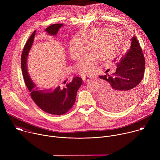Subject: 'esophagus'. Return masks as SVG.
I'll return each instance as SVG.
<instances>
[{"label": "esophagus", "instance_id": "1", "mask_svg": "<svg viewBox=\"0 0 160 160\" xmlns=\"http://www.w3.org/2000/svg\"><path fill=\"white\" fill-rule=\"evenodd\" d=\"M91 79H92V77H88V76H85V77H83V80L84 82H88Z\"/></svg>", "mask_w": 160, "mask_h": 160}]
</instances>
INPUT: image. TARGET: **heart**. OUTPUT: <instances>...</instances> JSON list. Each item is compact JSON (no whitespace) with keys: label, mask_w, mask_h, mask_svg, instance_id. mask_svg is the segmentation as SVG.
Returning <instances> with one entry per match:
<instances>
[{"label":"heart","mask_w":160,"mask_h":160,"mask_svg":"<svg viewBox=\"0 0 160 160\" xmlns=\"http://www.w3.org/2000/svg\"><path fill=\"white\" fill-rule=\"evenodd\" d=\"M122 42L123 35L119 29L101 27L72 39L68 45V53L72 59L78 60L89 47L90 52L78 62L76 70L82 75H90L96 72L100 59L108 61L115 57Z\"/></svg>","instance_id":"1"}]
</instances>
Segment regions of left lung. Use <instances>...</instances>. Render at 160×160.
Here are the masks:
<instances>
[{
	"mask_svg": "<svg viewBox=\"0 0 160 160\" xmlns=\"http://www.w3.org/2000/svg\"><path fill=\"white\" fill-rule=\"evenodd\" d=\"M116 66L115 72L111 75L106 74L99 77L107 82L99 98L104 108L120 111L130 105L138 96L144 74V56L139 40L135 36L130 40L129 49L116 62Z\"/></svg>",
	"mask_w": 160,
	"mask_h": 160,
	"instance_id": "1",
	"label": "left lung"
}]
</instances>
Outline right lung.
Wrapping results in <instances>:
<instances>
[{"instance_id": "right-lung-1", "label": "right lung", "mask_w": 160, "mask_h": 160, "mask_svg": "<svg viewBox=\"0 0 160 160\" xmlns=\"http://www.w3.org/2000/svg\"><path fill=\"white\" fill-rule=\"evenodd\" d=\"M62 25L61 23L53 24L45 30L49 35H56ZM35 33V30L27 41L21 54V69L25 83L30 92L32 100L42 111L51 115H62L74 105L77 91L82 83V79L80 77H75L72 82L66 83L64 81L58 84L52 90H37L29 77L27 67V56L33 42Z\"/></svg>"}]
</instances>
